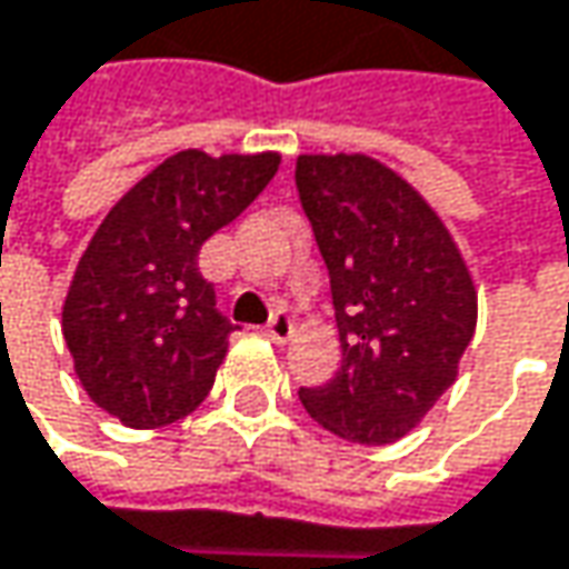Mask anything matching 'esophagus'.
Masks as SVG:
<instances>
[{
	"label": "esophagus",
	"mask_w": 569,
	"mask_h": 569,
	"mask_svg": "<svg viewBox=\"0 0 569 569\" xmlns=\"http://www.w3.org/2000/svg\"><path fill=\"white\" fill-rule=\"evenodd\" d=\"M292 332H296V326H292V319L286 312H277L270 319V326H267V336H270V341H277V345H286L292 338Z\"/></svg>",
	"instance_id": "obj_1"
}]
</instances>
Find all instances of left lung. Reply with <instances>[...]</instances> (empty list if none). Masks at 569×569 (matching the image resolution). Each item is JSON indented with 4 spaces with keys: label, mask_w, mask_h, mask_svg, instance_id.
I'll use <instances>...</instances> for the list:
<instances>
[{
    "label": "left lung",
    "mask_w": 569,
    "mask_h": 569,
    "mask_svg": "<svg viewBox=\"0 0 569 569\" xmlns=\"http://www.w3.org/2000/svg\"><path fill=\"white\" fill-rule=\"evenodd\" d=\"M296 188L341 341L336 378L299 400L348 442H397L459 375L479 319L472 273L427 198L371 156H299Z\"/></svg>",
    "instance_id": "1"
}]
</instances>
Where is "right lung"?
I'll return each mask as SVG.
<instances>
[{
  "mask_svg": "<svg viewBox=\"0 0 569 569\" xmlns=\"http://www.w3.org/2000/svg\"><path fill=\"white\" fill-rule=\"evenodd\" d=\"M280 152L184 149L110 208L61 309L87 397L132 430L188 417L214 388L233 326L198 273L201 243L270 184Z\"/></svg>",
  "mask_w": 569,
  "mask_h": 569,
  "instance_id": "1",
  "label": "right lung"
}]
</instances>
